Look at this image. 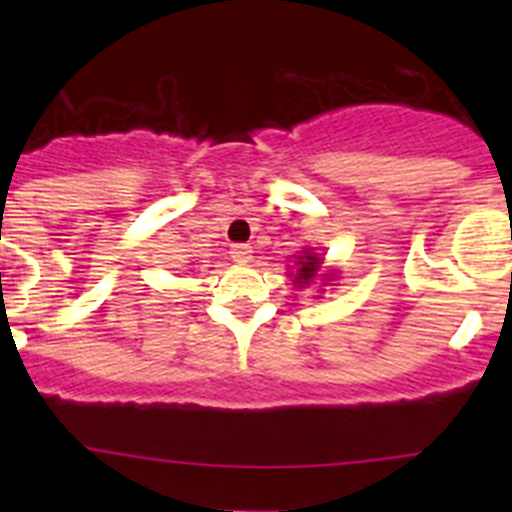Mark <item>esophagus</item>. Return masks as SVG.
Wrapping results in <instances>:
<instances>
[{"instance_id":"esophagus-1","label":"esophagus","mask_w":512,"mask_h":512,"mask_svg":"<svg viewBox=\"0 0 512 512\" xmlns=\"http://www.w3.org/2000/svg\"><path fill=\"white\" fill-rule=\"evenodd\" d=\"M230 257L240 262V265H245V262L252 260V247L245 245V242H235V245H230Z\"/></svg>"}]
</instances>
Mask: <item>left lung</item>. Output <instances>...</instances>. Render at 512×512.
Returning <instances> with one entry per match:
<instances>
[{"label":"left lung","instance_id":"obj_1","mask_svg":"<svg viewBox=\"0 0 512 512\" xmlns=\"http://www.w3.org/2000/svg\"><path fill=\"white\" fill-rule=\"evenodd\" d=\"M307 257V260H302V257H299V270H297V277H294V282H297V287H304V285H309V282L314 280V277H317V270H319V265H322V262H319V257H314V255H304Z\"/></svg>","mask_w":512,"mask_h":512}]
</instances>
